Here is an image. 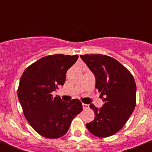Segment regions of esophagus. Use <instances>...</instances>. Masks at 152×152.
Segmentation results:
<instances>
[{"mask_svg":"<svg viewBox=\"0 0 152 152\" xmlns=\"http://www.w3.org/2000/svg\"><path fill=\"white\" fill-rule=\"evenodd\" d=\"M82 106L84 110H87V109L89 108V105H88V104H86V103H82Z\"/></svg>","mask_w":152,"mask_h":152,"instance_id":"1","label":"esophagus"}]
</instances>
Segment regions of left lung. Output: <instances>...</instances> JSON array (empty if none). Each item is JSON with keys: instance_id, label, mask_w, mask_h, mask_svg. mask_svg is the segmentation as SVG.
Instances as JSON below:
<instances>
[{"instance_id": "left-lung-1", "label": "left lung", "mask_w": 152, "mask_h": 152, "mask_svg": "<svg viewBox=\"0 0 152 152\" xmlns=\"http://www.w3.org/2000/svg\"><path fill=\"white\" fill-rule=\"evenodd\" d=\"M96 78L95 88L104 102L101 108L90 107L95 114L86 126L91 134L106 138L123 128L136 103V85L129 71L113 58L104 55L80 56Z\"/></svg>"}]
</instances>
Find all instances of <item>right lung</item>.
<instances>
[{"mask_svg": "<svg viewBox=\"0 0 152 152\" xmlns=\"http://www.w3.org/2000/svg\"><path fill=\"white\" fill-rule=\"evenodd\" d=\"M77 55L56 54L42 58L24 71L19 84V101L33 129L48 139L65 135L74 118L83 110L78 99L64 102L52 92L64 85L66 72Z\"/></svg>", "mask_w": 152, "mask_h": 152, "instance_id": "obj_1", "label": "right lung"}]
</instances>
